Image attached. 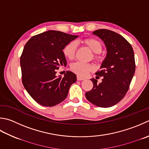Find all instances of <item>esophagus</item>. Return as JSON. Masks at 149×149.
<instances>
[{
    "mask_svg": "<svg viewBox=\"0 0 149 149\" xmlns=\"http://www.w3.org/2000/svg\"><path fill=\"white\" fill-rule=\"evenodd\" d=\"M77 79L78 81H83V80H84V77H82L81 76H79V75H77Z\"/></svg>",
    "mask_w": 149,
    "mask_h": 149,
    "instance_id": "obj_1",
    "label": "esophagus"
}]
</instances>
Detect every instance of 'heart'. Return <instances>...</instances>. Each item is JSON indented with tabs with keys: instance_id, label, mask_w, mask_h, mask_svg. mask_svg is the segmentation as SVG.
I'll use <instances>...</instances> for the list:
<instances>
[{
	"instance_id": "1",
	"label": "heart",
	"mask_w": 149,
	"mask_h": 149,
	"mask_svg": "<svg viewBox=\"0 0 149 149\" xmlns=\"http://www.w3.org/2000/svg\"><path fill=\"white\" fill-rule=\"evenodd\" d=\"M82 42L94 52V58L95 60L99 59L100 54L103 50V45L100 40L95 38H86L83 40ZM77 50V43L75 41H70L64 46L63 53L66 59L72 60L74 58ZM71 70L80 76H86L89 72L94 70V66L90 64H86L80 62L73 63L70 66Z\"/></svg>"
}]
</instances>
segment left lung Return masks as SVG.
Wrapping results in <instances>:
<instances>
[{
    "instance_id": "1",
    "label": "left lung",
    "mask_w": 149,
    "mask_h": 149,
    "mask_svg": "<svg viewBox=\"0 0 149 149\" xmlns=\"http://www.w3.org/2000/svg\"><path fill=\"white\" fill-rule=\"evenodd\" d=\"M93 33L103 40L107 54L101 70L95 73L103 77L102 82L97 84L95 79H92L94 86L85 95L96 106L110 107L119 103L129 88L136 69L134 54L130 44L114 31L100 29Z\"/></svg>"
}]
</instances>
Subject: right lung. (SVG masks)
Returning a JSON list of instances; mask_svg holds the SVG:
<instances>
[{
  "mask_svg": "<svg viewBox=\"0 0 149 149\" xmlns=\"http://www.w3.org/2000/svg\"><path fill=\"white\" fill-rule=\"evenodd\" d=\"M78 36L49 30L32 37L20 56L22 82L26 91L37 103L53 107L63 101L76 75L67 71L57 77V70L66 66L63 49Z\"/></svg>",
  "mask_w": 149,
  "mask_h": 149,
  "instance_id": "1",
  "label": "right lung"
}]
</instances>
